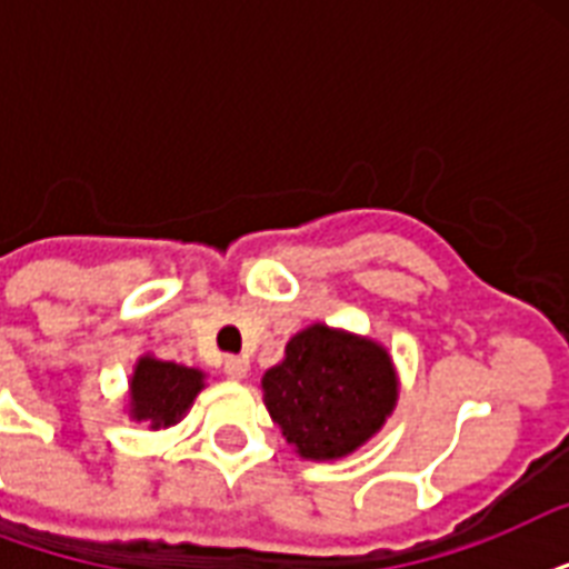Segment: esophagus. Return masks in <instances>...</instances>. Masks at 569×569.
Listing matches in <instances>:
<instances>
[{
    "label": "esophagus",
    "mask_w": 569,
    "mask_h": 569,
    "mask_svg": "<svg viewBox=\"0 0 569 569\" xmlns=\"http://www.w3.org/2000/svg\"><path fill=\"white\" fill-rule=\"evenodd\" d=\"M223 375L230 380H244L248 378V360L244 357H227L223 360Z\"/></svg>",
    "instance_id": "esophagus-1"
}]
</instances>
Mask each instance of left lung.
Masks as SVG:
<instances>
[{"instance_id":"left-lung-1","label":"left lung","mask_w":569,"mask_h":569,"mask_svg":"<svg viewBox=\"0 0 569 569\" xmlns=\"http://www.w3.org/2000/svg\"><path fill=\"white\" fill-rule=\"evenodd\" d=\"M262 401L301 458L339 460L387 425L398 405V372L378 339L312 321L262 375Z\"/></svg>"}]
</instances>
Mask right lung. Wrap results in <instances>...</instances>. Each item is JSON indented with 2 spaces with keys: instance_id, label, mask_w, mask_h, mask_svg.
<instances>
[{
  "instance_id": "add662e5",
  "label": "right lung",
  "mask_w": 569,
  "mask_h": 569,
  "mask_svg": "<svg viewBox=\"0 0 569 569\" xmlns=\"http://www.w3.org/2000/svg\"><path fill=\"white\" fill-rule=\"evenodd\" d=\"M206 387V372L191 366L159 360L156 355H141L132 366L123 413L136 422H144L150 431H162L182 422L200 389Z\"/></svg>"
}]
</instances>
